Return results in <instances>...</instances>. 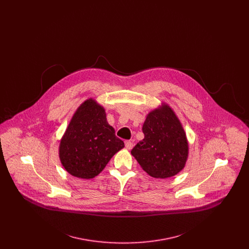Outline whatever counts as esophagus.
<instances>
[{
    "label": "esophagus",
    "mask_w": 249,
    "mask_h": 249,
    "mask_svg": "<svg viewBox=\"0 0 249 249\" xmlns=\"http://www.w3.org/2000/svg\"><path fill=\"white\" fill-rule=\"evenodd\" d=\"M125 146H126L127 149H131L132 146H133V143L129 140H127V141H125Z\"/></svg>",
    "instance_id": "obj_1"
}]
</instances>
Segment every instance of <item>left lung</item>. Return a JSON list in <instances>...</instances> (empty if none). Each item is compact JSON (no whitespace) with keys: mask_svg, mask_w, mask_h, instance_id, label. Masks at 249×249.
<instances>
[{"mask_svg":"<svg viewBox=\"0 0 249 249\" xmlns=\"http://www.w3.org/2000/svg\"><path fill=\"white\" fill-rule=\"evenodd\" d=\"M142 132L144 138L130 153L150 177L171 178L185 167L189 143L171 107L163 105L151 111L142 125Z\"/></svg>","mask_w":249,"mask_h":249,"instance_id":"left-lung-1","label":"left lung"}]
</instances>
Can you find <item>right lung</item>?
Masks as SVG:
<instances>
[{"instance_id":"obj_1","label":"right lung","mask_w":249,"mask_h":249,"mask_svg":"<svg viewBox=\"0 0 249 249\" xmlns=\"http://www.w3.org/2000/svg\"><path fill=\"white\" fill-rule=\"evenodd\" d=\"M123 147L107 122L104 107L89 99L77 108L60 140L59 160L71 176L90 179Z\"/></svg>"}]
</instances>
